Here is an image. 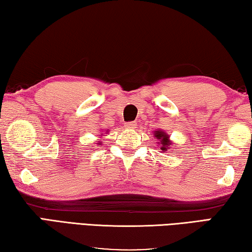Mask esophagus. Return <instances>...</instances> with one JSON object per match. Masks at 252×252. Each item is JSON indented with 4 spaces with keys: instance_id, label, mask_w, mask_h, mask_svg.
Listing matches in <instances>:
<instances>
[{
    "instance_id": "obj_1",
    "label": "esophagus",
    "mask_w": 252,
    "mask_h": 252,
    "mask_svg": "<svg viewBox=\"0 0 252 252\" xmlns=\"http://www.w3.org/2000/svg\"><path fill=\"white\" fill-rule=\"evenodd\" d=\"M126 127H127V128H134V127H135V124H134V122H129V123H127V124H126Z\"/></svg>"
}]
</instances>
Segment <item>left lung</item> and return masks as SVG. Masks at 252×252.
Listing matches in <instances>:
<instances>
[{
  "label": "left lung",
  "mask_w": 252,
  "mask_h": 252,
  "mask_svg": "<svg viewBox=\"0 0 252 252\" xmlns=\"http://www.w3.org/2000/svg\"><path fill=\"white\" fill-rule=\"evenodd\" d=\"M155 137L159 140V144L160 145V148H161V151L162 152H166L167 151V146H168V145H170L171 143L169 142V137H168V135L167 134H165L164 131H161V130H156L155 131ZM175 146V145H174Z\"/></svg>",
  "instance_id": "8db88e82"
}]
</instances>
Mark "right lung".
<instances>
[{
	"label": "right lung",
	"instance_id": "1",
	"mask_svg": "<svg viewBox=\"0 0 252 252\" xmlns=\"http://www.w3.org/2000/svg\"><path fill=\"white\" fill-rule=\"evenodd\" d=\"M98 144H99V143H98Z\"/></svg>",
	"mask_w": 252,
	"mask_h": 252
}]
</instances>
